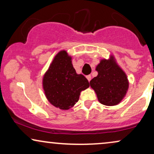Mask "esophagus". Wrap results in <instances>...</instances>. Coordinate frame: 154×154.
<instances>
[{
    "mask_svg": "<svg viewBox=\"0 0 154 154\" xmlns=\"http://www.w3.org/2000/svg\"><path fill=\"white\" fill-rule=\"evenodd\" d=\"M86 78H87V79H88V81H90V80H91V79H92V78H91V75H87V76H86Z\"/></svg>",
    "mask_w": 154,
    "mask_h": 154,
    "instance_id": "34e87169",
    "label": "esophagus"
}]
</instances>
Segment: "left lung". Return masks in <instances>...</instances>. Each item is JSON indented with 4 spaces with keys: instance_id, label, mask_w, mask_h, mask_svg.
I'll use <instances>...</instances> for the list:
<instances>
[{
    "instance_id": "obj_1",
    "label": "left lung",
    "mask_w": 154,
    "mask_h": 154,
    "mask_svg": "<svg viewBox=\"0 0 154 154\" xmlns=\"http://www.w3.org/2000/svg\"><path fill=\"white\" fill-rule=\"evenodd\" d=\"M98 75L90 82L101 104L106 106L119 104L125 97L129 88L127 75L113 55L102 59L96 66Z\"/></svg>"
}]
</instances>
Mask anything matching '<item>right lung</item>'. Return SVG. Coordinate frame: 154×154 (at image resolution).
Returning <instances> with one entry per match:
<instances>
[{"label":"right lung","instance_id":"obj_1","mask_svg":"<svg viewBox=\"0 0 154 154\" xmlns=\"http://www.w3.org/2000/svg\"><path fill=\"white\" fill-rule=\"evenodd\" d=\"M71 60L66 50H61L54 56L43 78L46 98L50 104L62 110H68L74 106L81 92L90 86L83 75L75 72Z\"/></svg>","mask_w":154,"mask_h":154}]
</instances>
